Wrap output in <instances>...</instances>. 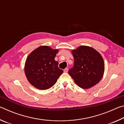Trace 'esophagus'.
<instances>
[{
	"instance_id": "1",
	"label": "esophagus",
	"mask_w": 124,
	"mask_h": 124,
	"mask_svg": "<svg viewBox=\"0 0 124 124\" xmlns=\"http://www.w3.org/2000/svg\"><path fill=\"white\" fill-rule=\"evenodd\" d=\"M68 68H65L64 70V73H67V72H68Z\"/></svg>"
}]
</instances>
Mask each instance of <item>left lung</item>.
<instances>
[{"mask_svg": "<svg viewBox=\"0 0 124 124\" xmlns=\"http://www.w3.org/2000/svg\"><path fill=\"white\" fill-rule=\"evenodd\" d=\"M74 66L69 74L78 86L87 89L99 83L103 76L104 62L97 50L88 46H80L72 50Z\"/></svg>", "mask_w": 124, "mask_h": 124, "instance_id": "left-lung-1", "label": "left lung"}]
</instances>
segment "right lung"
<instances>
[{"mask_svg":"<svg viewBox=\"0 0 124 124\" xmlns=\"http://www.w3.org/2000/svg\"><path fill=\"white\" fill-rule=\"evenodd\" d=\"M58 49L49 46H40L27 57L24 73L29 83L39 90H47L57 82L63 70L58 68L54 60Z\"/></svg>","mask_w":124,"mask_h":124,"instance_id":"add662e5","label":"right lung"}]
</instances>
